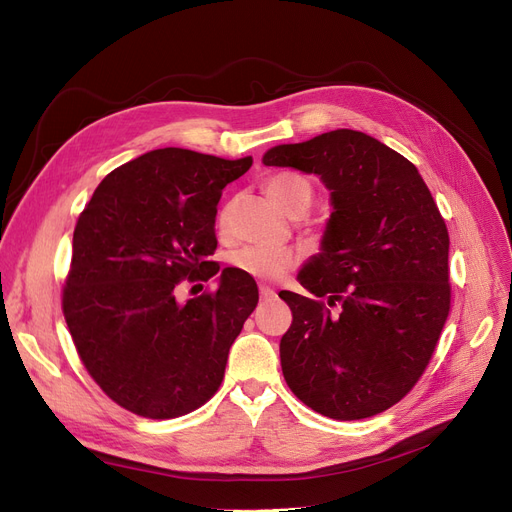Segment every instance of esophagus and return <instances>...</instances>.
I'll return each mask as SVG.
<instances>
[{
	"label": "esophagus",
	"instance_id": "esophagus-1",
	"mask_svg": "<svg viewBox=\"0 0 512 512\" xmlns=\"http://www.w3.org/2000/svg\"><path fill=\"white\" fill-rule=\"evenodd\" d=\"M259 295H261L263 301H270V299L276 297V291H274V288H270V286L259 284Z\"/></svg>",
	"mask_w": 512,
	"mask_h": 512
}]
</instances>
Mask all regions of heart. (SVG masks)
I'll list each match as a JSON object with an SVG mask.
<instances>
[{
    "label": "heart",
    "instance_id": "heart-1",
    "mask_svg": "<svg viewBox=\"0 0 512 512\" xmlns=\"http://www.w3.org/2000/svg\"><path fill=\"white\" fill-rule=\"evenodd\" d=\"M265 192L272 201L291 217H301L314 203V188L301 175L278 173L265 182ZM224 219V217H221ZM236 270L259 280H278L295 265L291 251H263V249H242L232 255Z\"/></svg>",
    "mask_w": 512,
    "mask_h": 512
}]
</instances>
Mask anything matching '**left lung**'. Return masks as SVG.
Masks as SVG:
<instances>
[{
  "mask_svg": "<svg viewBox=\"0 0 512 512\" xmlns=\"http://www.w3.org/2000/svg\"><path fill=\"white\" fill-rule=\"evenodd\" d=\"M263 165L314 173L332 213L280 297L293 324L280 341L286 385L305 406L360 420L397 404L425 372L450 311V238L418 169L383 142L335 129L280 144Z\"/></svg>",
  "mask_w": 512,
  "mask_h": 512,
  "instance_id": "obj_1",
  "label": "left lung"
}]
</instances>
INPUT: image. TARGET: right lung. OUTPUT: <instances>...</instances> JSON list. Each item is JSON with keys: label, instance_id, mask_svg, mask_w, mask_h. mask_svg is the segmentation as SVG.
Returning <instances> with one entry per match:
<instances>
[{"label": "right lung", "instance_id": "add662e5", "mask_svg": "<svg viewBox=\"0 0 512 512\" xmlns=\"http://www.w3.org/2000/svg\"><path fill=\"white\" fill-rule=\"evenodd\" d=\"M251 165V157L150 150L108 173L79 215L64 320L83 366L121 408L177 418L219 389L257 284L224 268L213 293L184 303L175 286L219 272L209 261L217 203Z\"/></svg>", "mask_w": 512, "mask_h": 512}]
</instances>
